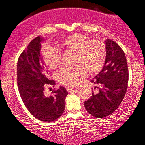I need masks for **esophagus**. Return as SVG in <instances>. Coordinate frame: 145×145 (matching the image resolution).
<instances>
[{
  "label": "esophagus",
  "mask_w": 145,
  "mask_h": 145,
  "mask_svg": "<svg viewBox=\"0 0 145 145\" xmlns=\"http://www.w3.org/2000/svg\"><path fill=\"white\" fill-rule=\"evenodd\" d=\"M67 91H68V92H72V91L73 90V87H66Z\"/></svg>",
  "instance_id": "esophagus-1"
}]
</instances>
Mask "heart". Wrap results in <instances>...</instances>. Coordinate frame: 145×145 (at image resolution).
<instances>
[{
    "label": "heart",
    "mask_w": 145,
    "mask_h": 145,
    "mask_svg": "<svg viewBox=\"0 0 145 145\" xmlns=\"http://www.w3.org/2000/svg\"><path fill=\"white\" fill-rule=\"evenodd\" d=\"M60 49L75 52V67H64L56 73V79L61 84L75 86L87 74H96L105 66L106 58V48L104 41L81 33H74L64 38L58 44ZM62 52L58 48L48 46L42 51L44 64L50 70L60 66Z\"/></svg>",
    "instance_id": "1"
}]
</instances>
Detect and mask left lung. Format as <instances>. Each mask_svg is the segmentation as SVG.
Wrapping results in <instances>:
<instances>
[{
	"label": "left lung",
	"mask_w": 145,
	"mask_h": 145,
	"mask_svg": "<svg viewBox=\"0 0 145 145\" xmlns=\"http://www.w3.org/2000/svg\"><path fill=\"white\" fill-rule=\"evenodd\" d=\"M106 58L103 70L91 82L99 85L97 94L93 93L85 102V108L95 118H105L112 114L123 101L127 91L129 72L127 60L122 48L108 39L105 41Z\"/></svg>",
	"instance_id": "obj_1"
}]
</instances>
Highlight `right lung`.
<instances>
[{
    "label": "right lung",
    "instance_id": "add662e5",
    "mask_svg": "<svg viewBox=\"0 0 145 145\" xmlns=\"http://www.w3.org/2000/svg\"><path fill=\"white\" fill-rule=\"evenodd\" d=\"M43 39L38 36L31 40L20 55L17 66V83L22 101L35 118L42 121H52L60 118L65 110L68 91L64 87L54 89L46 96L44 89L54 86L55 81L48 78L40 52Z\"/></svg>",
    "mask_w": 145,
    "mask_h": 145
}]
</instances>
